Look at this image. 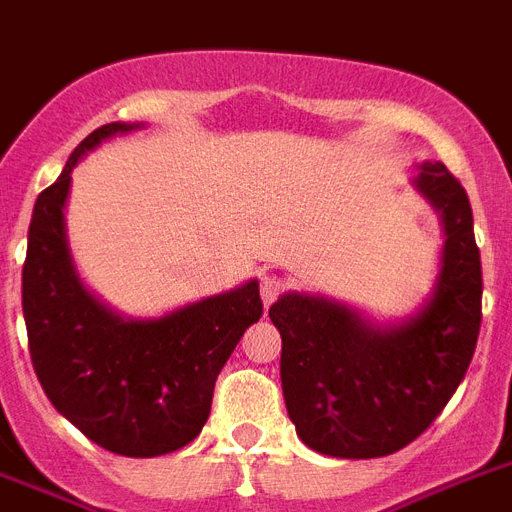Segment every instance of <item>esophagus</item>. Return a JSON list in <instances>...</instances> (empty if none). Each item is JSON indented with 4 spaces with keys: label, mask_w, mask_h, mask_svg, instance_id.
Returning <instances> with one entry per match:
<instances>
[{
    "label": "esophagus",
    "mask_w": 512,
    "mask_h": 512,
    "mask_svg": "<svg viewBox=\"0 0 512 512\" xmlns=\"http://www.w3.org/2000/svg\"><path fill=\"white\" fill-rule=\"evenodd\" d=\"M282 287H285V282H282V277H277V274H264V277H261V298H264V306L277 301V295L282 293Z\"/></svg>",
    "instance_id": "obj_1"
}]
</instances>
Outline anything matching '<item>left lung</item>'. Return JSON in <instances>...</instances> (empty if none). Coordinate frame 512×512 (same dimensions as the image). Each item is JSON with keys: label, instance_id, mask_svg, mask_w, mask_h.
<instances>
[{"label": "left lung", "instance_id": "left-lung-1", "mask_svg": "<svg viewBox=\"0 0 512 512\" xmlns=\"http://www.w3.org/2000/svg\"><path fill=\"white\" fill-rule=\"evenodd\" d=\"M445 225L432 298L411 319L374 324L322 295L269 308L282 335L280 377L298 437L332 458H382L429 429L463 382L481 329V256L466 188L445 164L413 180Z\"/></svg>", "mask_w": 512, "mask_h": 512}]
</instances>
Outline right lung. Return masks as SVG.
<instances>
[{
  "label": "right lung",
  "mask_w": 512,
  "mask_h": 512,
  "mask_svg": "<svg viewBox=\"0 0 512 512\" xmlns=\"http://www.w3.org/2000/svg\"><path fill=\"white\" fill-rule=\"evenodd\" d=\"M135 128L141 125H101L38 193L23 316L33 369L54 408L109 453L156 458L201 434L219 371L264 306L251 280L159 319H122L83 287L65 235L70 175L80 156Z\"/></svg>",
  "instance_id": "1"
}]
</instances>
